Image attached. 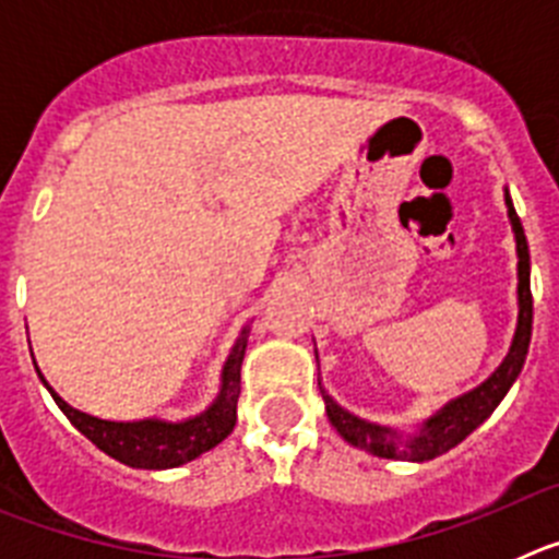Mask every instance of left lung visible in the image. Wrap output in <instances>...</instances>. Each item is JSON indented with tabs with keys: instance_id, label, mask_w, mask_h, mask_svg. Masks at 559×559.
Returning <instances> with one entry per match:
<instances>
[{
	"instance_id": "left-lung-1",
	"label": "left lung",
	"mask_w": 559,
	"mask_h": 559,
	"mask_svg": "<svg viewBox=\"0 0 559 559\" xmlns=\"http://www.w3.org/2000/svg\"><path fill=\"white\" fill-rule=\"evenodd\" d=\"M507 206H510V221L512 229H515L518 240V302H521V313H518V333L512 341V349L507 355L498 372L492 374L487 383H481L473 392L462 394L459 400L448 403L437 417H431L426 423V428L419 431V437L414 439H397L394 431L389 428H380L367 423V419L353 417L349 412H344L341 406H335L333 400L324 394V403H328V417L335 426V431L347 439L349 445L360 448V451L372 453L380 459H408V462H428V459H437L442 453H448L451 448H456L464 437H471L484 419L496 412V406L503 400V394L510 392V386L515 383L518 372H521L526 353H530V338H532V288H530V246H526V235H523L521 218H518L515 206H512L510 192H507Z\"/></svg>"
}]
</instances>
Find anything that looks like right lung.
Here are the masks:
<instances>
[{
	"label": "right lung",
	"mask_w": 559,
	"mask_h": 559,
	"mask_svg": "<svg viewBox=\"0 0 559 559\" xmlns=\"http://www.w3.org/2000/svg\"><path fill=\"white\" fill-rule=\"evenodd\" d=\"M246 355V333L231 349L224 367V389L218 400L206 408L201 417L187 423H159V419H142V423H108V419L88 417L69 403H63L52 389L58 408L86 439H92L103 453L117 462L142 471H165L199 459L201 453L221 445L237 423V397H240V364ZM47 383V380H44Z\"/></svg>",
	"instance_id": "right-lung-1"
}]
</instances>
